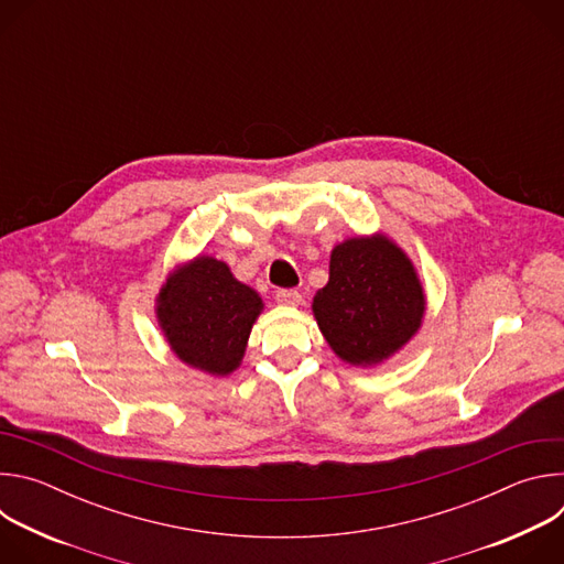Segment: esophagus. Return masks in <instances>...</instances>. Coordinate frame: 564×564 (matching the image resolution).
Segmentation results:
<instances>
[{
	"label": "esophagus",
	"mask_w": 564,
	"mask_h": 564,
	"mask_svg": "<svg viewBox=\"0 0 564 564\" xmlns=\"http://www.w3.org/2000/svg\"><path fill=\"white\" fill-rule=\"evenodd\" d=\"M276 301L283 305H299L301 303V292L294 288H281L276 290Z\"/></svg>",
	"instance_id": "esophagus-1"
}]
</instances>
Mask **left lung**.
Here are the masks:
<instances>
[{
	"instance_id": "left-lung-1",
	"label": "left lung",
	"mask_w": 564,
	"mask_h": 564,
	"mask_svg": "<svg viewBox=\"0 0 564 564\" xmlns=\"http://www.w3.org/2000/svg\"><path fill=\"white\" fill-rule=\"evenodd\" d=\"M312 310L344 361L370 366L415 335L424 294L411 261L388 238H350L333 250L330 281Z\"/></svg>"
}]
</instances>
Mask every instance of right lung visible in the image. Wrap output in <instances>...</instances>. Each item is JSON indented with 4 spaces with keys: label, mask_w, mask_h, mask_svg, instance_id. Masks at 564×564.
Wrapping results in <instances>:
<instances>
[{
    "label": "right lung",
    "mask_w": 564,
    "mask_h": 564,
    "mask_svg": "<svg viewBox=\"0 0 564 564\" xmlns=\"http://www.w3.org/2000/svg\"><path fill=\"white\" fill-rule=\"evenodd\" d=\"M261 307V296L238 283L225 263L200 257L160 292L158 318L185 364L227 375L243 359Z\"/></svg>",
    "instance_id": "1"
}]
</instances>
